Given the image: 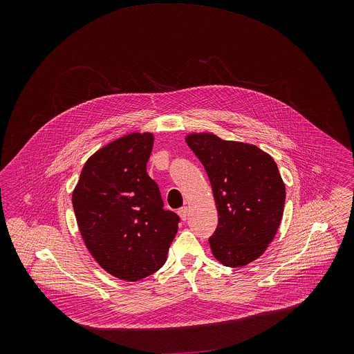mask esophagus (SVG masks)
<instances>
[{"instance_id":"1","label":"esophagus","mask_w":354,"mask_h":354,"mask_svg":"<svg viewBox=\"0 0 354 354\" xmlns=\"http://www.w3.org/2000/svg\"><path fill=\"white\" fill-rule=\"evenodd\" d=\"M177 212H178V215H180V218H181L183 221H187V219H188V212H189L188 207H181Z\"/></svg>"}]
</instances>
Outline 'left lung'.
<instances>
[{"instance_id":"left-lung-1","label":"left lung","mask_w":354,"mask_h":354,"mask_svg":"<svg viewBox=\"0 0 354 354\" xmlns=\"http://www.w3.org/2000/svg\"><path fill=\"white\" fill-rule=\"evenodd\" d=\"M187 143L207 171L218 209L211 251L227 267L247 266L267 250L282 219L286 195L278 166L256 146L212 133L189 135Z\"/></svg>"}]
</instances>
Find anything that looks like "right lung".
Returning a JSON list of instances; mask_svg holds the SVG:
<instances>
[{
    "label": "right lung",
    "mask_w": 354,
    "mask_h": 354,
    "mask_svg": "<svg viewBox=\"0 0 354 354\" xmlns=\"http://www.w3.org/2000/svg\"><path fill=\"white\" fill-rule=\"evenodd\" d=\"M152 145L151 133H131L104 146L86 162L72 196L90 253L109 274L132 282L165 264L180 223L147 174Z\"/></svg>",
    "instance_id": "right-lung-1"
}]
</instances>
